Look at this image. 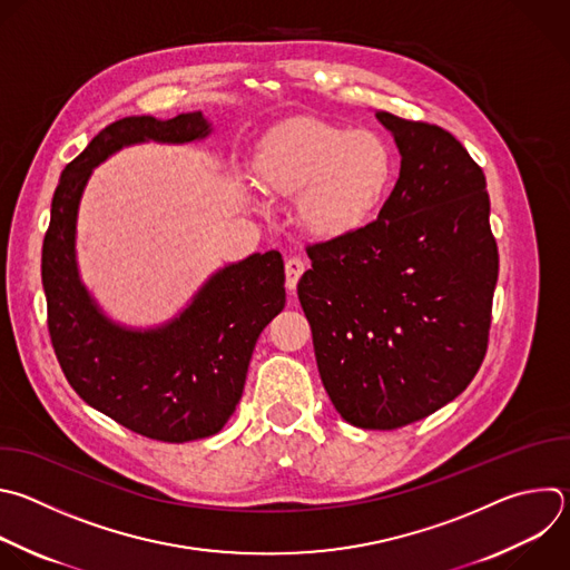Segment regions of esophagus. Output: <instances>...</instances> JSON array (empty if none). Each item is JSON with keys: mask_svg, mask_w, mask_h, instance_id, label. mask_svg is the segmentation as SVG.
Wrapping results in <instances>:
<instances>
[{"mask_svg": "<svg viewBox=\"0 0 570 570\" xmlns=\"http://www.w3.org/2000/svg\"><path fill=\"white\" fill-rule=\"evenodd\" d=\"M304 268H306V264H304L299 257H291V259L286 262V288H288L291 293H295L297 282H299Z\"/></svg>", "mask_w": 570, "mask_h": 570, "instance_id": "34e87169", "label": "esophagus"}]
</instances>
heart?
Returning <instances> with one entry per match:
<instances>
[{
	"mask_svg": "<svg viewBox=\"0 0 570 570\" xmlns=\"http://www.w3.org/2000/svg\"><path fill=\"white\" fill-rule=\"evenodd\" d=\"M253 171L266 195L297 197V219L308 235L340 239L381 210L396 158L375 131L293 118L268 136Z\"/></svg>",
	"mask_w": 570,
	"mask_h": 570,
	"instance_id": "heart-1",
	"label": "heart"
}]
</instances>
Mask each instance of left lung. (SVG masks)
I'll list each match as a JSON object with an SVG mask.
<instances>
[{
	"mask_svg": "<svg viewBox=\"0 0 570 570\" xmlns=\"http://www.w3.org/2000/svg\"><path fill=\"white\" fill-rule=\"evenodd\" d=\"M401 151L377 219L308 246L297 297L322 385L362 430H396L476 375L499 275L483 169L445 129L375 111Z\"/></svg>",
	"mask_w": 570,
	"mask_h": 570,
	"instance_id": "8db88e82",
	"label": "left lung"
}]
</instances>
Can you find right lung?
<instances>
[{"mask_svg": "<svg viewBox=\"0 0 570 570\" xmlns=\"http://www.w3.org/2000/svg\"><path fill=\"white\" fill-rule=\"evenodd\" d=\"M204 111L160 120L129 116L105 127L56 187L42 246V286L58 362L76 394L122 428L165 443L208 439L244 394L253 348L286 304L277 250L213 273L171 320L138 328L111 320L80 277L78 213L91 171L122 147L204 140Z\"/></svg>", "mask_w": 570, "mask_h": 570, "instance_id": "right-lung-1", "label": "right lung"}]
</instances>
